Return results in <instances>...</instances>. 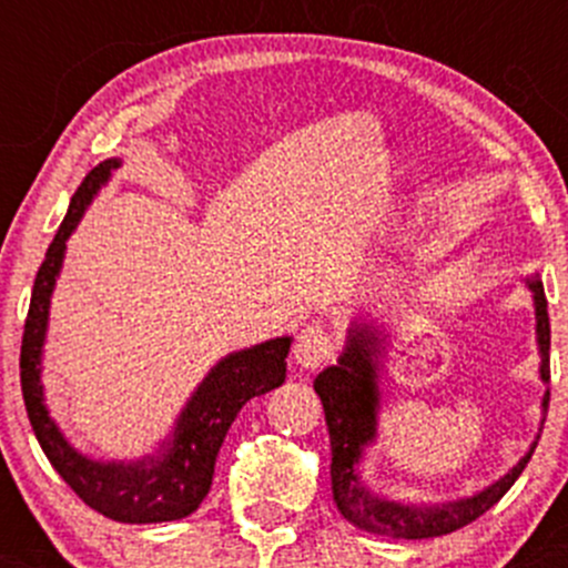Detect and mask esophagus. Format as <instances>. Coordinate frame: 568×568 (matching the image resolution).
Wrapping results in <instances>:
<instances>
[{
	"label": "esophagus",
	"mask_w": 568,
	"mask_h": 568,
	"mask_svg": "<svg viewBox=\"0 0 568 568\" xmlns=\"http://www.w3.org/2000/svg\"><path fill=\"white\" fill-rule=\"evenodd\" d=\"M332 352H335V341L324 324L313 321V324L302 326L294 343V359L302 368H318L324 359L332 357Z\"/></svg>",
	"instance_id": "1"
}]
</instances>
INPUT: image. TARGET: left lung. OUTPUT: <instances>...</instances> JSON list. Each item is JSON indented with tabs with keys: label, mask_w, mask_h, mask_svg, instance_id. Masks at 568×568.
I'll list each match as a JSON object with an SVG mask.
<instances>
[{
	"label": "left lung",
	"mask_w": 568,
	"mask_h": 568,
	"mask_svg": "<svg viewBox=\"0 0 568 568\" xmlns=\"http://www.w3.org/2000/svg\"><path fill=\"white\" fill-rule=\"evenodd\" d=\"M532 300H536V332L538 348H541V379L549 382V316L544 285L530 283ZM376 354H379V335L371 326L352 329L348 346L337 365L326 368L313 382L321 404H324L326 428H329L332 448V491L343 517L354 528L387 538H437L464 528L484 517L503 495L514 486V480L528 467L532 448L525 459L497 484L484 489L480 495L467 500L445 503V506H404V503L376 497L359 484L357 464L363 459V448L376 434ZM549 406V390L544 395V409Z\"/></svg>",
	"instance_id": "1"
}]
</instances>
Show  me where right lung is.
Segmentation results:
<instances>
[{"instance_id":"obj_1","label":"right lung","mask_w":568,"mask_h":568,"mask_svg":"<svg viewBox=\"0 0 568 568\" xmlns=\"http://www.w3.org/2000/svg\"><path fill=\"white\" fill-rule=\"evenodd\" d=\"M118 159L101 162L90 170L71 197L65 220L57 231L54 242L45 250L32 285L30 313L24 321V341H21V393H24L27 415L36 432L40 448L51 467L62 475L68 486L88 503L93 511L104 514L114 523L148 525L183 519L203 503L214 478L216 454H220L225 434L242 406L255 395H263L285 382V357H288L291 337L261 343L247 352H236L222 359L203 379L197 393L181 412L175 426L173 445L156 462L140 464H101L84 459L62 439L60 428L43 406L40 387V348L49 321L51 288L60 274L65 239L71 236L82 211L99 192L101 183L118 168Z\"/></svg>"}]
</instances>
